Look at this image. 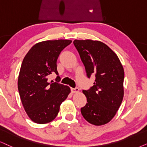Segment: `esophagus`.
<instances>
[{"label":"esophagus","instance_id":"34e87169","mask_svg":"<svg viewBox=\"0 0 147 147\" xmlns=\"http://www.w3.org/2000/svg\"><path fill=\"white\" fill-rule=\"evenodd\" d=\"M71 92L72 93H78L79 92V89L76 87V88H71Z\"/></svg>","mask_w":147,"mask_h":147}]
</instances>
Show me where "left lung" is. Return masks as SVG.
Instances as JSON below:
<instances>
[{
    "mask_svg": "<svg viewBox=\"0 0 147 147\" xmlns=\"http://www.w3.org/2000/svg\"><path fill=\"white\" fill-rule=\"evenodd\" d=\"M89 78L95 75L94 85L83 90L87 103L81 112L87 121L102 125L112 120L123 98L124 70L116 53L109 46L90 39L73 42Z\"/></svg>",
    "mask_w": 147,
    "mask_h": 147,
    "instance_id": "1",
    "label": "left lung"
}]
</instances>
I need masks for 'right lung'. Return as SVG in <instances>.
<instances>
[{"mask_svg":"<svg viewBox=\"0 0 147 147\" xmlns=\"http://www.w3.org/2000/svg\"><path fill=\"white\" fill-rule=\"evenodd\" d=\"M71 42L66 39L39 42L24 57L18 77V90L24 110L34 123L52 121L70 93L69 87L57 83L59 77L57 82L48 83L47 78L53 72L58 75L57 57Z\"/></svg>","mask_w":147,"mask_h":147,"instance_id":"1","label":"right lung"}]
</instances>
